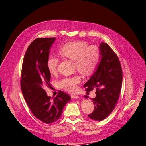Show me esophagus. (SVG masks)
Returning <instances> with one entry per match:
<instances>
[{"instance_id": "34e87169", "label": "esophagus", "mask_w": 146, "mask_h": 146, "mask_svg": "<svg viewBox=\"0 0 146 146\" xmlns=\"http://www.w3.org/2000/svg\"><path fill=\"white\" fill-rule=\"evenodd\" d=\"M71 98L72 99H78V98H79V96L77 95H71Z\"/></svg>"}]
</instances>
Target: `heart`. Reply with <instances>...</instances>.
Returning <instances> with one entry per match:
<instances>
[{"label":"heart","mask_w":146,"mask_h":146,"mask_svg":"<svg viewBox=\"0 0 146 146\" xmlns=\"http://www.w3.org/2000/svg\"><path fill=\"white\" fill-rule=\"evenodd\" d=\"M58 54L61 58L69 59L74 61V68L85 76L93 73L98 64L100 52L98 47L94 45H88L83 41L66 42L58 48ZM59 59L50 55L46 61L48 72L51 75L57 72ZM80 77L77 75L66 77L58 82L61 89L69 92H74L77 90V85L80 82Z\"/></svg>","instance_id":"b5f03b06"}]
</instances>
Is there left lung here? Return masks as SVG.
Listing matches in <instances>:
<instances>
[{
    "mask_svg": "<svg viewBox=\"0 0 146 146\" xmlns=\"http://www.w3.org/2000/svg\"><path fill=\"white\" fill-rule=\"evenodd\" d=\"M100 63L85 85L86 91L96 90V98L92 99L95 106L93 112L88 115L94 121H102L108 117L119 99L122 83V70L117 55L107 43L99 45ZM85 98L88 96H85Z\"/></svg>",
    "mask_w": 146,
    "mask_h": 146,
    "instance_id": "obj_1",
    "label": "left lung"
}]
</instances>
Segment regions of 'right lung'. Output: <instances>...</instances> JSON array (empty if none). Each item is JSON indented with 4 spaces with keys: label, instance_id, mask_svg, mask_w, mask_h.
I'll list each match as a JSON object with an SVG mask.
<instances>
[{
    "label": "right lung",
    "instance_id": "add662e5",
    "mask_svg": "<svg viewBox=\"0 0 146 146\" xmlns=\"http://www.w3.org/2000/svg\"><path fill=\"white\" fill-rule=\"evenodd\" d=\"M55 38H37L30 44L24 57L21 88L33 115L44 123H52L60 119L70 97L61 91L55 98L47 96L45 87L52 88L46 61Z\"/></svg>",
    "mask_w": 146,
    "mask_h": 146
}]
</instances>
